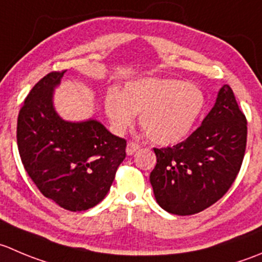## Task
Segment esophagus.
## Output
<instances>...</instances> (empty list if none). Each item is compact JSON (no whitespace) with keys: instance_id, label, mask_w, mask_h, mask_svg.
Listing matches in <instances>:
<instances>
[{"instance_id":"1","label":"esophagus","mask_w":262,"mask_h":262,"mask_svg":"<svg viewBox=\"0 0 262 262\" xmlns=\"http://www.w3.org/2000/svg\"><path fill=\"white\" fill-rule=\"evenodd\" d=\"M139 148H141V146H139L138 143H136V142H129V143L126 144V155H128V156H132V155H133L134 152L138 151Z\"/></svg>"}]
</instances>
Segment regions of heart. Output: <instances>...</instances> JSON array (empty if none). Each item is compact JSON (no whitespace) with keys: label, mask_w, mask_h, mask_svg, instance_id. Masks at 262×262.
<instances>
[{"label":"heart","mask_w":262,"mask_h":262,"mask_svg":"<svg viewBox=\"0 0 262 262\" xmlns=\"http://www.w3.org/2000/svg\"><path fill=\"white\" fill-rule=\"evenodd\" d=\"M205 106L201 88L169 78L132 80L121 93L110 91L105 97V113L116 133H124L141 114L142 128L160 146L183 141L200 120Z\"/></svg>","instance_id":"b5f03b06"}]
</instances>
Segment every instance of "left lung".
Listing matches in <instances>:
<instances>
[{
  "label": "left lung",
  "mask_w": 262,
  "mask_h": 262,
  "mask_svg": "<svg viewBox=\"0 0 262 262\" xmlns=\"http://www.w3.org/2000/svg\"><path fill=\"white\" fill-rule=\"evenodd\" d=\"M246 142V116L225 84L200 128L175 146L155 148L157 164L149 182L157 204L182 216L214 205L237 178Z\"/></svg>",
  "instance_id": "obj_1"
}]
</instances>
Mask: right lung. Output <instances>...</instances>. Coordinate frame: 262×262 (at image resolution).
Returning <instances> with one entry per match:
<instances>
[{
  "instance_id": "add662e5",
  "label": "right lung",
  "mask_w": 262,
  "mask_h": 262,
  "mask_svg": "<svg viewBox=\"0 0 262 262\" xmlns=\"http://www.w3.org/2000/svg\"><path fill=\"white\" fill-rule=\"evenodd\" d=\"M63 73L47 74L25 98L17 118V148L45 197L69 211H84L110 190L126 142L96 118L70 121L58 115L53 93Z\"/></svg>"
}]
</instances>
